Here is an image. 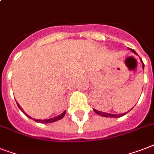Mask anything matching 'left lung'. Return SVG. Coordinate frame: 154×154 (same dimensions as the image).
<instances>
[{"label":"left lung","instance_id":"left-lung-1","mask_svg":"<svg viewBox=\"0 0 154 154\" xmlns=\"http://www.w3.org/2000/svg\"><path fill=\"white\" fill-rule=\"evenodd\" d=\"M130 50H131V51H132V52H133L134 54H137V53H136L135 51H134V50H132V49H130ZM137 55H138V54H137ZM141 62H142V69H144V63L142 62V59H141ZM131 109H132V108H131ZM131 110H130V111H131ZM93 111H94V112H96V113H97V115H99V116H103V117H107V118H108V117H111V118H112V117H114V118H119V117H121V116H125V115H126V114H127V112H125V113H122V114H117V115H116V114L106 113V112H100V111H97V110H96V109H93Z\"/></svg>","mask_w":154,"mask_h":154}]
</instances>
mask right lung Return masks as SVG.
Returning a JSON list of instances; mask_svg holds the SVG:
<instances>
[{"label":"right lung","mask_w":154,"mask_h":154,"mask_svg":"<svg viewBox=\"0 0 154 154\" xmlns=\"http://www.w3.org/2000/svg\"><path fill=\"white\" fill-rule=\"evenodd\" d=\"M16 103H17V102H16ZM17 106H18L19 108H20V109L21 110V112H23V113L24 114V115H26V116H27V117H28V118H29V119H32V117H31V116H28V115H27V114L25 113L24 111H23V110L22 109V107H21L20 106V104H19L18 103H17ZM66 111H65V112H62V113L61 114V115H59V116H55V117H54V118L48 119H33L34 121H35V122H40V123H49V122H56V121L60 120V119H62L63 118V117H64V116H65V114H66Z\"/></svg>","instance_id":"1"}]
</instances>
